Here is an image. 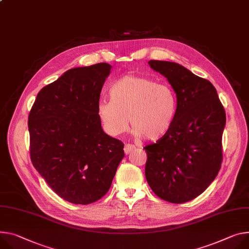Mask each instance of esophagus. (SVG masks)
<instances>
[{
  "label": "esophagus",
  "instance_id": "esophagus-1",
  "mask_svg": "<svg viewBox=\"0 0 249 249\" xmlns=\"http://www.w3.org/2000/svg\"><path fill=\"white\" fill-rule=\"evenodd\" d=\"M134 149H135V146L132 145V144H126V145L124 146V152H125V154H130Z\"/></svg>",
  "mask_w": 249,
  "mask_h": 249
}]
</instances>
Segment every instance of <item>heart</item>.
I'll return each instance as SVG.
<instances>
[{
  "instance_id": "b5f03b06",
  "label": "heart",
  "mask_w": 249,
  "mask_h": 249,
  "mask_svg": "<svg viewBox=\"0 0 249 249\" xmlns=\"http://www.w3.org/2000/svg\"><path fill=\"white\" fill-rule=\"evenodd\" d=\"M110 99L97 105L103 130L112 137L124 134L129 119L135 138L157 141L169 132L177 111V98L167 84L138 75H125L109 90Z\"/></svg>"
}]
</instances>
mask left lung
Wrapping results in <instances>:
<instances>
[{
  "label": "left lung",
  "mask_w": 249,
  "mask_h": 249,
  "mask_svg": "<svg viewBox=\"0 0 249 249\" xmlns=\"http://www.w3.org/2000/svg\"><path fill=\"white\" fill-rule=\"evenodd\" d=\"M177 95V111L169 132L146 146L145 176L160 198L183 203L202 194L215 178L222 161L225 111L216 89L176 62L150 60Z\"/></svg>",
  "instance_id": "1"
}]
</instances>
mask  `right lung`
<instances>
[{"mask_svg":"<svg viewBox=\"0 0 249 249\" xmlns=\"http://www.w3.org/2000/svg\"><path fill=\"white\" fill-rule=\"evenodd\" d=\"M111 65L75 67L38 92L29 114L31 160L52 190L74 205L109 191L124 144L107 135L97 105Z\"/></svg>","mask_w":249,"mask_h":249,"instance_id":"1","label":"right lung"}]
</instances>
